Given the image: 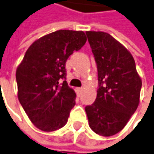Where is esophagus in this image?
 I'll use <instances>...</instances> for the list:
<instances>
[{"label": "esophagus", "mask_w": 154, "mask_h": 154, "mask_svg": "<svg viewBox=\"0 0 154 154\" xmlns=\"http://www.w3.org/2000/svg\"><path fill=\"white\" fill-rule=\"evenodd\" d=\"M82 91H83V89H82V88H76V92H77V94L78 96H80L81 92H82Z\"/></svg>", "instance_id": "34e87169"}]
</instances>
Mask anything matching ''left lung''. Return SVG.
<instances>
[{
  "instance_id": "left-lung-1",
  "label": "left lung",
  "mask_w": 154,
  "mask_h": 154,
  "mask_svg": "<svg viewBox=\"0 0 154 154\" xmlns=\"http://www.w3.org/2000/svg\"><path fill=\"white\" fill-rule=\"evenodd\" d=\"M86 35L97 63L98 89L85 112L91 130L109 137L121 131L137 110L142 82L131 53L119 42L105 32Z\"/></svg>"
}]
</instances>
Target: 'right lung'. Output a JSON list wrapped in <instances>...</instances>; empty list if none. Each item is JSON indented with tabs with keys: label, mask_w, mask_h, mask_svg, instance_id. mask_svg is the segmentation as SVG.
<instances>
[{
	"label": "right lung",
	"mask_w": 154,
	"mask_h": 154,
	"mask_svg": "<svg viewBox=\"0 0 154 154\" xmlns=\"http://www.w3.org/2000/svg\"><path fill=\"white\" fill-rule=\"evenodd\" d=\"M83 31L61 29L35 41L16 69L18 99L34 125L56 131L68 121L76 104L75 91L65 79V63L86 42Z\"/></svg>",
	"instance_id": "right-lung-1"
}]
</instances>
